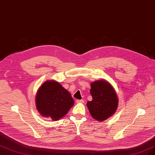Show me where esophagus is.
<instances>
[{
	"mask_svg": "<svg viewBox=\"0 0 155 155\" xmlns=\"http://www.w3.org/2000/svg\"><path fill=\"white\" fill-rule=\"evenodd\" d=\"M76 103H84V100H76Z\"/></svg>",
	"mask_w": 155,
	"mask_h": 155,
	"instance_id": "34e87169",
	"label": "esophagus"
}]
</instances>
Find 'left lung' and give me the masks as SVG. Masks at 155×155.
Instances as JSON below:
<instances>
[{
	"instance_id": "left-lung-1",
	"label": "left lung",
	"mask_w": 155,
	"mask_h": 155,
	"mask_svg": "<svg viewBox=\"0 0 155 155\" xmlns=\"http://www.w3.org/2000/svg\"><path fill=\"white\" fill-rule=\"evenodd\" d=\"M90 93L93 99L86 105L95 120L104 121L115 113L118 99L113 87L107 81L100 80L91 83Z\"/></svg>"
}]
</instances>
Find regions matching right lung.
Wrapping results in <instances>:
<instances>
[{
  "instance_id": "1",
  "label": "right lung",
  "mask_w": 155,
  "mask_h": 155,
  "mask_svg": "<svg viewBox=\"0 0 155 155\" xmlns=\"http://www.w3.org/2000/svg\"><path fill=\"white\" fill-rule=\"evenodd\" d=\"M35 104L42 116L58 120L67 113L74 102L70 93L59 83L47 81L38 90Z\"/></svg>"
}]
</instances>
